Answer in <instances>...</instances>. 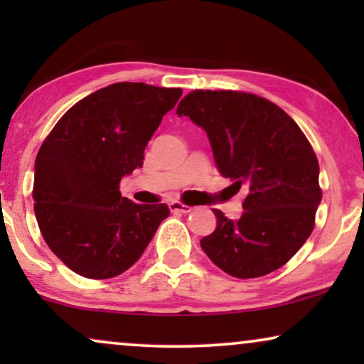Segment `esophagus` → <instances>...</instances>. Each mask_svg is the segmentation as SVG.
<instances>
[{
    "label": "esophagus",
    "instance_id": "esophagus-1",
    "mask_svg": "<svg viewBox=\"0 0 364 364\" xmlns=\"http://www.w3.org/2000/svg\"><path fill=\"white\" fill-rule=\"evenodd\" d=\"M168 208H171V212H181V213L192 212L191 205H186V203H181V202H171L168 203Z\"/></svg>",
    "mask_w": 364,
    "mask_h": 364
}]
</instances>
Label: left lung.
<instances>
[{
  "label": "left lung",
  "mask_w": 364,
  "mask_h": 364,
  "mask_svg": "<svg viewBox=\"0 0 364 364\" xmlns=\"http://www.w3.org/2000/svg\"><path fill=\"white\" fill-rule=\"evenodd\" d=\"M177 114L207 132L218 172L247 191L238 220L213 208L217 228L202 250L237 278L285 265L310 237L321 202L320 166L305 134L277 104L248 92L198 89Z\"/></svg>",
  "instance_id": "obj_1"
}]
</instances>
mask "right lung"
<instances>
[{
    "label": "right lung",
    "mask_w": 364,
    "mask_h": 364,
    "mask_svg": "<svg viewBox=\"0 0 364 364\" xmlns=\"http://www.w3.org/2000/svg\"><path fill=\"white\" fill-rule=\"evenodd\" d=\"M182 89L117 82L89 94L59 119L34 162V213L54 255L77 275L104 280L136 263L166 203L139 205L119 192Z\"/></svg>",
    "instance_id": "obj_1"
}]
</instances>
